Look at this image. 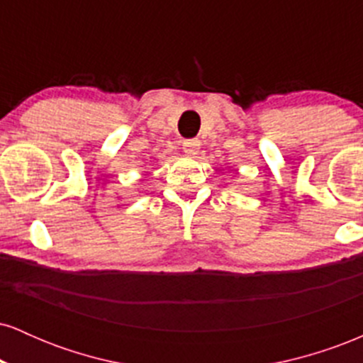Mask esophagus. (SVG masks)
Returning a JSON list of instances; mask_svg holds the SVG:
<instances>
[{
	"label": "esophagus",
	"mask_w": 363,
	"mask_h": 363,
	"mask_svg": "<svg viewBox=\"0 0 363 363\" xmlns=\"http://www.w3.org/2000/svg\"><path fill=\"white\" fill-rule=\"evenodd\" d=\"M199 140H186L184 143H182V147H184V153H187V155H196L199 150Z\"/></svg>",
	"instance_id": "1"
}]
</instances>
